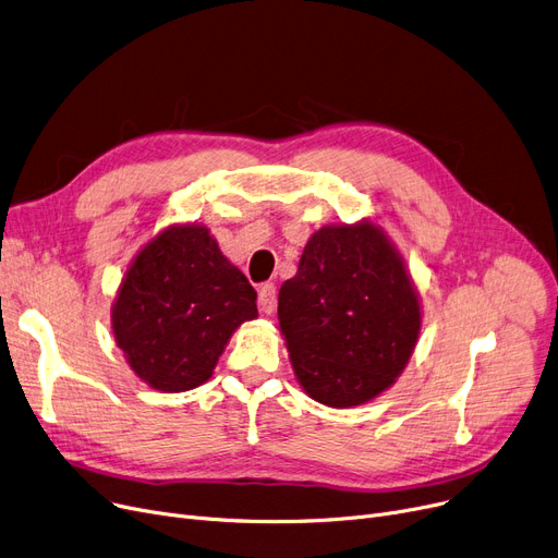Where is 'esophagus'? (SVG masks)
<instances>
[{
	"mask_svg": "<svg viewBox=\"0 0 558 558\" xmlns=\"http://www.w3.org/2000/svg\"><path fill=\"white\" fill-rule=\"evenodd\" d=\"M258 306L263 313H275L277 308V286L275 283H263L258 288Z\"/></svg>",
	"mask_w": 558,
	"mask_h": 558,
	"instance_id": "34e87169",
	"label": "esophagus"
}]
</instances>
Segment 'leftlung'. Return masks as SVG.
I'll list each match as a JSON object with an SVG mask.
<instances>
[{
    "mask_svg": "<svg viewBox=\"0 0 558 558\" xmlns=\"http://www.w3.org/2000/svg\"><path fill=\"white\" fill-rule=\"evenodd\" d=\"M279 325L302 388L315 402L348 409L402 373L420 333V304L377 227H323L279 290Z\"/></svg>",
    "mask_w": 558,
    "mask_h": 558,
    "instance_id": "8db88e82",
    "label": "left lung"
}]
</instances>
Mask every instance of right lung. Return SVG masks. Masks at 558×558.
<instances>
[{
  "label": "right lung",
  "mask_w": 558,
  "mask_h": 558,
  "mask_svg": "<svg viewBox=\"0 0 558 558\" xmlns=\"http://www.w3.org/2000/svg\"><path fill=\"white\" fill-rule=\"evenodd\" d=\"M256 290L206 227H172L131 263L113 304V333L134 373L181 392L202 386L235 327L256 317Z\"/></svg>",
  "instance_id": "1"
}]
</instances>
